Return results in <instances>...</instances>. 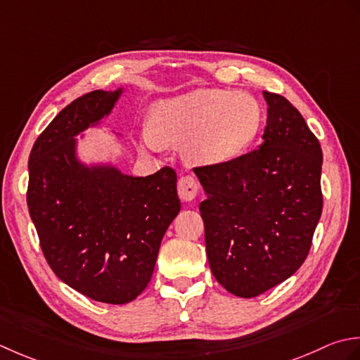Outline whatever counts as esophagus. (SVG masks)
Segmentation results:
<instances>
[{
  "mask_svg": "<svg viewBox=\"0 0 360 360\" xmlns=\"http://www.w3.org/2000/svg\"><path fill=\"white\" fill-rule=\"evenodd\" d=\"M177 191H179V195L181 200H185V202L194 200L197 194H199V181L195 180L194 175H189V174L183 175V177H180V180H179Z\"/></svg>",
  "mask_w": 360,
  "mask_h": 360,
  "instance_id": "esophagus-1",
  "label": "esophagus"
}]
</instances>
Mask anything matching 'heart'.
Returning a JSON list of instances; mask_svg holds the SVG:
<instances>
[{
    "instance_id": "heart-1",
    "label": "heart",
    "mask_w": 360,
    "mask_h": 360,
    "mask_svg": "<svg viewBox=\"0 0 360 360\" xmlns=\"http://www.w3.org/2000/svg\"><path fill=\"white\" fill-rule=\"evenodd\" d=\"M261 107L247 93L195 90L160 102L148 118V146L181 144L189 163L217 165L239 157L261 127Z\"/></svg>"
}]
</instances>
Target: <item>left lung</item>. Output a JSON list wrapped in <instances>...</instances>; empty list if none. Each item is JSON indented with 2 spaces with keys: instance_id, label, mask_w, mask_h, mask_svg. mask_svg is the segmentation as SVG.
I'll return each mask as SVG.
<instances>
[{
  "instance_id": "obj_1",
  "label": "left lung",
  "mask_w": 360,
  "mask_h": 360,
  "mask_svg": "<svg viewBox=\"0 0 360 360\" xmlns=\"http://www.w3.org/2000/svg\"><path fill=\"white\" fill-rule=\"evenodd\" d=\"M262 144L225 163L194 167L211 272L230 293L258 297L302 267L323 208V153L302 113L264 91Z\"/></svg>"
}]
</instances>
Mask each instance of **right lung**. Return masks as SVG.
<instances>
[{
  "label": "right lung",
  "instance_id": "right-lung-1",
  "mask_svg": "<svg viewBox=\"0 0 360 360\" xmlns=\"http://www.w3.org/2000/svg\"><path fill=\"white\" fill-rule=\"evenodd\" d=\"M120 94L94 90L72 101L35 139L27 166V208L49 267L108 304L129 303L146 289L180 211L172 167L131 177L77 160L75 136L112 112Z\"/></svg>",
  "mask_w": 360,
  "mask_h": 360
}]
</instances>
